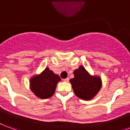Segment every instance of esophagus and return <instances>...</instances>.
I'll use <instances>...</instances> for the list:
<instances>
[{"mask_svg": "<svg viewBox=\"0 0 130 130\" xmlns=\"http://www.w3.org/2000/svg\"><path fill=\"white\" fill-rule=\"evenodd\" d=\"M63 80L65 81V82H69V78H65V79H64Z\"/></svg>", "mask_w": 130, "mask_h": 130, "instance_id": "esophagus-1", "label": "esophagus"}]
</instances>
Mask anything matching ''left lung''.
Wrapping results in <instances>:
<instances>
[{
    "instance_id": "8db88e82",
    "label": "left lung",
    "mask_w": 130,
    "mask_h": 130,
    "mask_svg": "<svg viewBox=\"0 0 130 130\" xmlns=\"http://www.w3.org/2000/svg\"><path fill=\"white\" fill-rule=\"evenodd\" d=\"M74 78L69 82L72 84L74 93L78 98L84 100H91L100 91L102 87L101 77L92 76L80 65L74 71Z\"/></svg>"
}]
</instances>
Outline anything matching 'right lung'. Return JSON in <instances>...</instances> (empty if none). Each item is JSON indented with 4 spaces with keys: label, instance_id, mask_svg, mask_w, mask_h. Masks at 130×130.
Listing matches in <instances>:
<instances>
[{
    "label": "right lung",
    "instance_id": "obj_1",
    "mask_svg": "<svg viewBox=\"0 0 130 130\" xmlns=\"http://www.w3.org/2000/svg\"><path fill=\"white\" fill-rule=\"evenodd\" d=\"M61 79L49 67H46L40 74L30 78V89L36 97L47 99L54 95L56 85Z\"/></svg>",
    "mask_w": 130,
    "mask_h": 130
}]
</instances>
